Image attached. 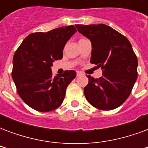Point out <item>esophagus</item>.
<instances>
[{
    "mask_svg": "<svg viewBox=\"0 0 148 148\" xmlns=\"http://www.w3.org/2000/svg\"><path fill=\"white\" fill-rule=\"evenodd\" d=\"M82 73H81V72H79V71H77V76H81V75H82Z\"/></svg>",
    "mask_w": 148,
    "mask_h": 148,
    "instance_id": "34e87169",
    "label": "esophagus"
}]
</instances>
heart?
<instances>
[{
  "label": "heart",
  "instance_id": "b5f03b06",
  "mask_svg": "<svg viewBox=\"0 0 148 148\" xmlns=\"http://www.w3.org/2000/svg\"><path fill=\"white\" fill-rule=\"evenodd\" d=\"M81 39H80V40H81Z\"/></svg>",
  "mask_w": 148,
  "mask_h": 148
}]
</instances>
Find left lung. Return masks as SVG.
<instances>
[{
    "instance_id": "left-lung-1",
    "label": "left lung",
    "mask_w": 148,
    "mask_h": 148,
    "mask_svg": "<svg viewBox=\"0 0 148 148\" xmlns=\"http://www.w3.org/2000/svg\"><path fill=\"white\" fill-rule=\"evenodd\" d=\"M92 44L90 62L102 70L98 79L88 75L84 88L87 101L101 110L116 109L130 95L137 78V61L128 39L106 24H76Z\"/></svg>"
}]
</instances>
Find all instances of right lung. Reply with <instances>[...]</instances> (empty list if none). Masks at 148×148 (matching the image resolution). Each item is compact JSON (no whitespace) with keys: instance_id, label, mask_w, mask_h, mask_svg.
I'll return each instance as SVG.
<instances>
[{"instance_id":"add662e5","label":"right lung","mask_w":148,"mask_h":148,"mask_svg":"<svg viewBox=\"0 0 148 148\" xmlns=\"http://www.w3.org/2000/svg\"><path fill=\"white\" fill-rule=\"evenodd\" d=\"M76 32L71 25L31 34L15 52L12 77L21 99L35 110L52 111L63 101L76 72L66 71L53 77L51 67L54 61L62 58L66 43Z\"/></svg>"}]
</instances>
